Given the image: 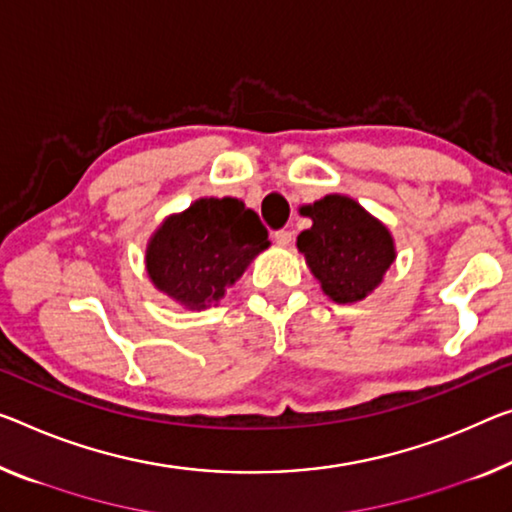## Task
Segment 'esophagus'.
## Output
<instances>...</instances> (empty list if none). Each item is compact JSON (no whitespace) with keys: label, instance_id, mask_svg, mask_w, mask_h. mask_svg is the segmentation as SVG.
I'll return each instance as SVG.
<instances>
[{"label":"esophagus","instance_id":"34e87169","mask_svg":"<svg viewBox=\"0 0 512 512\" xmlns=\"http://www.w3.org/2000/svg\"><path fill=\"white\" fill-rule=\"evenodd\" d=\"M290 240H293V233H290L288 229H279V231H274V242H277V245L286 247V245H290Z\"/></svg>","mask_w":512,"mask_h":512}]
</instances>
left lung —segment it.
Returning <instances> with one entry per match:
<instances>
[{
  "label": "left lung",
  "instance_id": "8db88e82",
  "mask_svg": "<svg viewBox=\"0 0 512 512\" xmlns=\"http://www.w3.org/2000/svg\"><path fill=\"white\" fill-rule=\"evenodd\" d=\"M304 215L313 226L297 235V249L322 290L338 304L364 300L396 258L387 226L341 194L306 206Z\"/></svg>",
  "mask_w": 512,
  "mask_h": 512
}]
</instances>
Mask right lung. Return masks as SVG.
Segmentation results:
<instances>
[{"mask_svg": "<svg viewBox=\"0 0 512 512\" xmlns=\"http://www.w3.org/2000/svg\"><path fill=\"white\" fill-rule=\"evenodd\" d=\"M267 245V229L245 203L231 196L199 199L153 235L146 270L162 293L190 309H206Z\"/></svg>", "mask_w": 512, "mask_h": 512, "instance_id": "add662e5", "label": "right lung"}]
</instances>
